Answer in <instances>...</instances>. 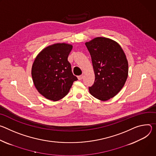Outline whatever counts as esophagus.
Listing matches in <instances>:
<instances>
[{"mask_svg":"<svg viewBox=\"0 0 156 156\" xmlns=\"http://www.w3.org/2000/svg\"><path fill=\"white\" fill-rule=\"evenodd\" d=\"M77 78H78V79H79V80H82V79L83 78V75L79 76H78V77H77Z\"/></svg>","mask_w":156,"mask_h":156,"instance_id":"1","label":"esophagus"}]
</instances>
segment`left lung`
Returning a JSON list of instances; mask_svg holds the SVG:
<instances>
[{"instance_id": "1", "label": "left lung", "mask_w": 156, "mask_h": 156, "mask_svg": "<svg viewBox=\"0 0 156 156\" xmlns=\"http://www.w3.org/2000/svg\"><path fill=\"white\" fill-rule=\"evenodd\" d=\"M91 56L95 82L89 88L95 98L107 101L123 87L128 76V62L122 48L115 41L97 37L86 42Z\"/></svg>"}]
</instances>
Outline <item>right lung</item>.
<instances>
[{
    "label": "right lung",
    "mask_w": 156,
    "mask_h": 156,
    "mask_svg": "<svg viewBox=\"0 0 156 156\" xmlns=\"http://www.w3.org/2000/svg\"><path fill=\"white\" fill-rule=\"evenodd\" d=\"M72 49L70 44L55 43L43 49L34 59L31 67L33 83L48 100L58 101L64 97L77 80L67 60Z\"/></svg>",
    "instance_id": "obj_1"
}]
</instances>
